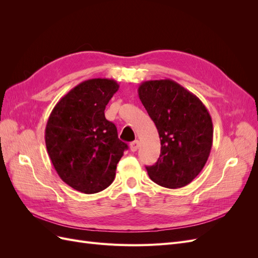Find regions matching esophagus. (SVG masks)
<instances>
[{
    "mask_svg": "<svg viewBox=\"0 0 258 258\" xmlns=\"http://www.w3.org/2000/svg\"><path fill=\"white\" fill-rule=\"evenodd\" d=\"M139 145H140V143H139L138 140H136V141H134V142H131V143H130L131 151H132V152H137L138 148H139Z\"/></svg>",
    "mask_w": 258,
    "mask_h": 258,
    "instance_id": "1",
    "label": "esophagus"
}]
</instances>
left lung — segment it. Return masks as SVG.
I'll use <instances>...</instances> for the list:
<instances>
[{
	"mask_svg": "<svg viewBox=\"0 0 258 258\" xmlns=\"http://www.w3.org/2000/svg\"><path fill=\"white\" fill-rule=\"evenodd\" d=\"M140 100L160 138L157 162L146 167L156 184L167 188L188 185L204 169L213 142V123L200 99L172 80L143 82Z\"/></svg>",
	"mask_w": 258,
	"mask_h": 258,
	"instance_id": "8db88e82",
	"label": "left lung"
}]
</instances>
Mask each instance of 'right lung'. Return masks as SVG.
<instances>
[{"mask_svg": "<svg viewBox=\"0 0 258 258\" xmlns=\"http://www.w3.org/2000/svg\"><path fill=\"white\" fill-rule=\"evenodd\" d=\"M118 88L114 80L85 81L62 97L49 115L45 129L47 153L60 178L75 190L96 194L105 189L128 150L104 115Z\"/></svg>", "mask_w": 258, "mask_h": 258, "instance_id": "obj_1", "label": "right lung"}]
</instances>
